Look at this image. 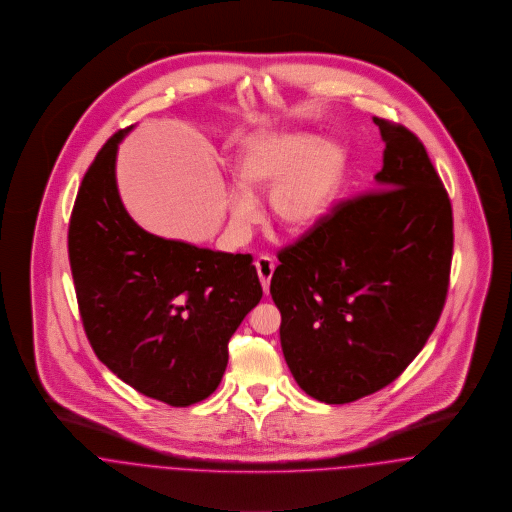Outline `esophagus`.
Returning a JSON list of instances; mask_svg holds the SVG:
<instances>
[{
	"label": "esophagus",
	"instance_id": "34e87169",
	"mask_svg": "<svg viewBox=\"0 0 512 512\" xmlns=\"http://www.w3.org/2000/svg\"><path fill=\"white\" fill-rule=\"evenodd\" d=\"M273 269H275V262L273 258L264 254L256 260V271H258V277H260V283L264 287V293H269V281H271V275H273Z\"/></svg>",
	"mask_w": 512,
	"mask_h": 512
}]
</instances>
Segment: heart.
<instances>
[{"instance_id": "b5f03b06", "label": "heart", "mask_w": 512, "mask_h": 512, "mask_svg": "<svg viewBox=\"0 0 512 512\" xmlns=\"http://www.w3.org/2000/svg\"><path fill=\"white\" fill-rule=\"evenodd\" d=\"M345 165V152L318 136L296 131L250 136L235 162L231 223L250 225L256 217L254 196L268 190V216L279 229L298 235L316 227L339 192Z\"/></svg>"}]
</instances>
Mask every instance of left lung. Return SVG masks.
Listing matches in <instances>:
<instances>
[{"mask_svg":"<svg viewBox=\"0 0 512 512\" xmlns=\"http://www.w3.org/2000/svg\"><path fill=\"white\" fill-rule=\"evenodd\" d=\"M377 189L337 204L285 246L269 293L300 389L327 404L372 395L424 349L445 306L453 208L420 138L374 117Z\"/></svg>","mask_w":512,"mask_h":512,"instance_id":"8db88e82","label":"left lung"}]
</instances>
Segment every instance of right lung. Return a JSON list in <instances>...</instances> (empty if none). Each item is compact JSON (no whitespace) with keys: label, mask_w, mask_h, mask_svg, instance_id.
<instances>
[{"label":"right lung","mask_w":512,"mask_h":512,"mask_svg":"<svg viewBox=\"0 0 512 512\" xmlns=\"http://www.w3.org/2000/svg\"><path fill=\"white\" fill-rule=\"evenodd\" d=\"M109 138L84 173L69 221V262L82 325L96 356L138 393L190 406L210 397L227 345L260 302L250 254L156 237L127 214Z\"/></svg>","instance_id":"1"}]
</instances>
